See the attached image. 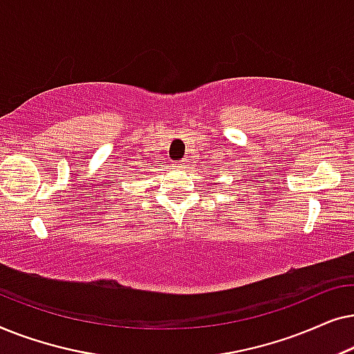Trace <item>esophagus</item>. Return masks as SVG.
Instances as JSON below:
<instances>
[{
  "mask_svg": "<svg viewBox=\"0 0 354 354\" xmlns=\"http://www.w3.org/2000/svg\"><path fill=\"white\" fill-rule=\"evenodd\" d=\"M183 166H185V161H180L177 164V167H183Z\"/></svg>",
  "mask_w": 354,
  "mask_h": 354,
  "instance_id": "esophagus-1",
  "label": "esophagus"
}]
</instances>
